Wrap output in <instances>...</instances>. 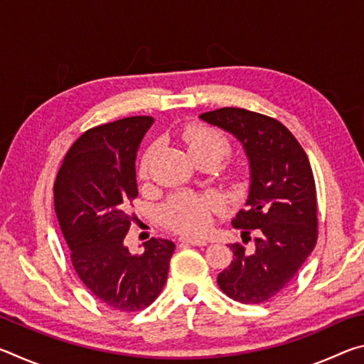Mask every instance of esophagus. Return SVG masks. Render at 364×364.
<instances>
[{"mask_svg": "<svg viewBox=\"0 0 364 364\" xmlns=\"http://www.w3.org/2000/svg\"><path fill=\"white\" fill-rule=\"evenodd\" d=\"M180 242L183 244H191V245H207L205 239H199V237H188V236H183L180 237Z\"/></svg>", "mask_w": 364, "mask_h": 364, "instance_id": "esophagus-1", "label": "esophagus"}]
</instances>
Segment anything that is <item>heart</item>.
Returning <instances> with one entry per match:
<instances>
[{"label": "heart", "instance_id": "1", "mask_svg": "<svg viewBox=\"0 0 364 364\" xmlns=\"http://www.w3.org/2000/svg\"><path fill=\"white\" fill-rule=\"evenodd\" d=\"M181 143L186 146L189 156L196 162L212 159L215 162L230 151V141L217 128L208 127L205 123L193 122L184 125L180 133ZM156 157V146L147 149L141 162V176H149L152 160ZM241 171V170H239ZM218 200L205 193H176L160 207V220L170 230L181 234H200L210 223L212 213L217 212Z\"/></svg>", "mask_w": 364, "mask_h": 364}]
</instances>
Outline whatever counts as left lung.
<instances>
[{
  "instance_id": "obj_1",
  "label": "left lung",
  "mask_w": 364,
  "mask_h": 364,
  "mask_svg": "<svg viewBox=\"0 0 364 364\" xmlns=\"http://www.w3.org/2000/svg\"><path fill=\"white\" fill-rule=\"evenodd\" d=\"M200 119L234 134L250 162L249 199L232 220L244 244L230 245L234 257L218 274V286L239 304H263L295 278L316 245L318 202L310 160L273 117L221 107ZM249 242L252 245L245 248Z\"/></svg>"
}]
</instances>
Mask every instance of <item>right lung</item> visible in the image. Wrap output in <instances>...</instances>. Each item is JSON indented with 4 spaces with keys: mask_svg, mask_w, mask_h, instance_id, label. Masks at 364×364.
Here are the masks:
<instances>
[{
    "mask_svg": "<svg viewBox=\"0 0 364 364\" xmlns=\"http://www.w3.org/2000/svg\"><path fill=\"white\" fill-rule=\"evenodd\" d=\"M154 123L127 117L90 128L67 152L54 181V210L73 269L90 292L119 311H139L165 286L175 244L151 237L141 254L125 245L138 197L136 156Z\"/></svg>",
    "mask_w": 364,
    "mask_h": 364,
    "instance_id": "add662e5",
    "label": "right lung"
}]
</instances>
